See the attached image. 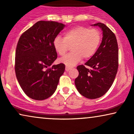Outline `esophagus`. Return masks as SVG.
<instances>
[{"label": "esophagus", "instance_id": "1", "mask_svg": "<svg viewBox=\"0 0 134 134\" xmlns=\"http://www.w3.org/2000/svg\"><path fill=\"white\" fill-rule=\"evenodd\" d=\"M71 69V68H69L68 66H66V68H65V70L66 71H68Z\"/></svg>", "mask_w": 134, "mask_h": 134}]
</instances>
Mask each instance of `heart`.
I'll list each match as a JSON object with an SVG mask.
<instances>
[{
  "mask_svg": "<svg viewBox=\"0 0 134 134\" xmlns=\"http://www.w3.org/2000/svg\"><path fill=\"white\" fill-rule=\"evenodd\" d=\"M100 41V34L97 29L77 26L64 33V38L55 37L53 44L56 52L63 56L72 46L73 52L59 59L60 63L71 67L79 63L82 58L88 59L95 54Z\"/></svg>",
  "mask_w": 134,
  "mask_h": 134,
  "instance_id": "b5f03b06",
  "label": "heart"
}]
</instances>
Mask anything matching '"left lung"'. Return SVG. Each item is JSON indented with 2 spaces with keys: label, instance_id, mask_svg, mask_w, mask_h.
I'll return each mask as SVG.
<instances>
[{
  "label": "left lung",
  "instance_id": "left-lung-1",
  "mask_svg": "<svg viewBox=\"0 0 134 134\" xmlns=\"http://www.w3.org/2000/svg\"><path fill=\"white\" fill-rule=\"evenodd\" d=\"M98 26L102 31L101 43L92 57L84 65L77 67L79 76L75 85L80 94L88 99H96L105 94L112 85L118 68V47L115 34L102 23Z\"/></svg>",
  "mask_w": 134,
  "mask_h": 134
}]
</instances>
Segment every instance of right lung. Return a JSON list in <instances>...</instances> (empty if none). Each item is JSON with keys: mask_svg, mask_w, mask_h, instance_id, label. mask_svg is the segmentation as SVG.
I'll return each mask as SVG.
<instances>
[{"mask_svg": "<svg viewBox=\"0 0 134 134\" xmlns=\"http://www.w3.org/2000/svg\"><path fill=\"white\" fill-rule=\"evenodd\" d=\"M65 25L40 21L23 33L16 50L15 72L27 96L44 100L54 94L65 72L63 63L52 65L57 58L53 42Z\"/></svg>", "mask_w": 134, "mask_h": 134, "instance_id": "add662e5", "label": "right lung"}]
</instances>
